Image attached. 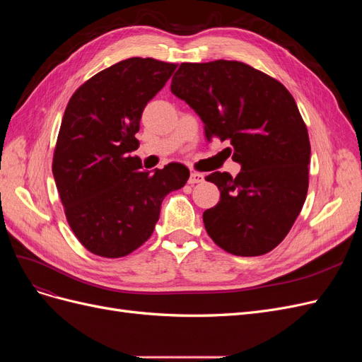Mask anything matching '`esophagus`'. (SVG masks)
Segmentation results:
<instances>
[{"instance_id":"esophagus-1","label":"esophagus","mask_w":362,"mask_h":362,"mask_svg":"<svg viewBox=\"0 0 362 362\" xmlns=\"http://www.w3.org/2000/svg\"><path fill=\"white\" fill-rule=\"evenodd\" d=\"M204 181V175L199 172H192L190 177H189V184H198Z\"/></svg>"}]
</instances>
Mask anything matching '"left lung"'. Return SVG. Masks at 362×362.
<instances>
[{"label": "left lung", "mask_w": 362, "mask_h": 362, "mask_svg": "<svg viewBox=\"0 0 362 362\" xmlns=\"http://www.w3.org/2000/svg\"><path fill=\"white\" fill-rule=\"evenodd\" d=\"M170 90L204 122L205 137L229 141L242 170L205 177L221 201L204 211L213 242L238 257L275 249L298 218L308 192L311 145L291 93L242 62L181 63Z\"/></svg>", "instance_id": "obj_1"}]
</instances>
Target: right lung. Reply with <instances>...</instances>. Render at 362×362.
I'll use <instances>...</instances> for the list:
<instances>
[{
  "mask_svg": "<svg viewBox=\"0 0 362 362\" xmlns=\"http://www.w3.org/2000/svg\"><path fill=\"white\" fill-rule=\"evenodd\" d=\"M175 69L156 59L122 60L81 84L64 110L52 175L72 233L95 255L120 258L144 245L163 199L190 177L180 163L145 172L129 154L144 108Z\"/></svg>",
  "mask_w": 362,
  "mask_h": 362,
  "instance_id": "right-lung-1",
  "label": "right lung"
}]
</instances>
